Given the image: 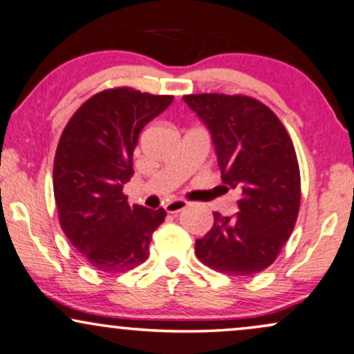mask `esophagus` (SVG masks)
<instances>
[{
	"label": "esophagus",
	"instance_id": "1",
	"mask_svg": "<svg viewBox=\"0 0 354 354\" xmlns=\"http://www.w3.org/2000/svg\"><path fill=\"white\" fill-rule=\"evenodd\" d=\"M187 207V203L183 199H174V201H169V203L165 205V209H167L168 214H176L180 212V210L186 209Z\"/></svg>",
	"mask_w": 354,
	"mask_h": 354
}]
</instances>
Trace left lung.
Wrapping results in <instances>:
<instances>
[{"label": "left lung", "mask_w": 354, "mask_h": 354, "mask_svg": "<svg viewBox=\"0 0 354 354\" xmlns=\"http://www.w3.org/2000/svg\"><path fill=\"white\" fill-rule=\"evenodd\" d=\"M216 145L223 189L240 191L239 212H214L196 240L199 261L229 276H254L274 263L292 234L301 205V169L279 118L245 95H186Z\"/></svg>", "instance_id": "obj_1"}]
</instances>
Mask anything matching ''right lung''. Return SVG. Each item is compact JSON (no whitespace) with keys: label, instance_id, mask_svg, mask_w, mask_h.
<instances>
[{"label":"right lung","instance_id":"right-lung-1","mask_svg":"<svg viewBox=\"0 0 354 354\" xmlns=\"http://www.w3.org/2000/svg\"><path fill=\"white\" fill-rule=\"evenodd\" d=\"M173 96L129 86L109 88L84 101L66 122L53 160V196L60 227L95 270L125 272L150 253L163 207L129 205L122 192L142 129Z\"/></svg>","mask_w":354,"mask_h":354}]
</instances>
